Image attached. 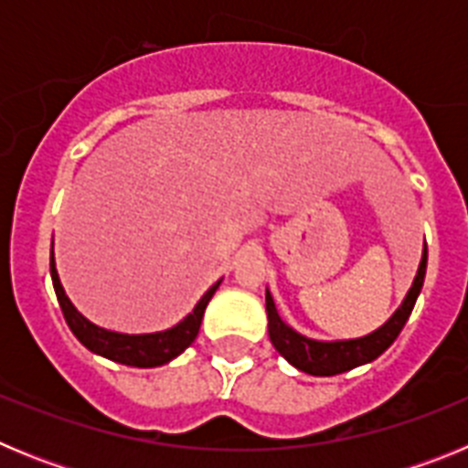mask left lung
<instances>
[{
	"label": "left lung",
	"instance_id": "8db88e82",
	"mask_svg": "<svg viewBox=\"0 0 468 468\" xmlns=\"http://www.w3.org/2000/svg\"><path fill=\"white\" fill-rule=\"evenodd\" d=\"M424 274H427V246L421 253L420 270H417L412 288L405 295L403 304L396 309V314L388 318L382 328L375 333L366 335V337H356V340H335V342H321L304 337L291 325L283 324V318L279 316L274 304V297L267 291L264 300H267V318H270V340L274 349L279 351L285 361L295 366L297 370L307 375H316V378H330V375H340L358 367L363 363H370L384 354L388 346L394 345V340L403 330L405 321L410 318L412 307H415L417 295H420L421 285H424Z\"/></svg>",
	"mask_w": 468,
	"mask_h": 468
}]
</instances>
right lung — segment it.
Listing matches in <instances>:
<instances>
[{"label": "right lung", "instance_id": "obj_1", "mask_svg": "<svg viewBox=\"0 0 468 468\" xmlns=\"http://www.w3.org/2000/svg\"><path fill=\"white\" fill-rule=\"evenodd\" d=\"M51 279L53 288H56L58 304L63 309V316L68 321L69 330L74 333V337L81 342L89 351L93 354H101V356L110 358V361L123 363V366L133 367H156L164 366V363L173 361L176 356H180L194 340H197L198 328H201V318H204L206 304L210 302V297L218 291V283H213L206 291V295L197 302V307L192 309V314L180 321L177 325L168 330H161V333H150V335H123V333H112V330L98 328L89 321V318L81 316L74 304L69 302V297L65 295L60 279H58L56 262H53V250H51Z\"/></svg>", "mask_w": 468, "mask_h": 468}]
</instances>
